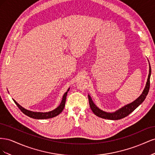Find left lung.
Listing matches in <instances>:
<instances>
[{
    "label": "left lung",
    "mask_w": 155,
    "mask_h": 155,
    "mask_svg": "<svg viewBox=\"0 0 155 155\" xmlns=\"http://www.w3.org/2000/svg\"><path fill=\"white\" fill-rule=\"evenodd\" d=\"M151 66H150V64H149V74L148 76L147 81L146 83V86H145L142 94L133 103L124 106V107L121 108V109L116 111L115 112H113V113H109V112H104L100 110V109H98V108L95 105V104L93 103L91 96L88 95V96L89 105H90V107L92 111L94 113L95 115L100 117V118L108 119V120H120L121 118H125V117H126L127 116H128L134 110L137 109V108L144 101L145 97H146L149 91L150 76H151Z\"/></svg>",
    "instance_id": "8db88e82"
}]
</instances>
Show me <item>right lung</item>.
Masks as SVG:
<instances>
[{
  "label": "right lung",
  "mask_w": 155,
  "mask_h": 155,
  "mask_svg": "<svg viewBox=\"0 0 155 155\" xmlns=\"http://www.w3.org/2000/svg\"><path fill=\"white\" fill-rule=\"evenodd\" d=\"M68 91H69V89L67 91V92L64 93V94L63 95V99L60 105L58 108H56V109H54V110H51L48 112H33V111L26 110L24 109L23 107H22L20 105H18L15 100H13V101L15 103L17 106L18 107V109H19L25 114L30 117V118H34V119H48V118H54V117L58 116L63 111L65 105V101H66V98H67Z\"/></svg>",
  "instance_id": "obj_1"
}]
</instances>
